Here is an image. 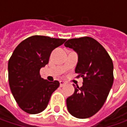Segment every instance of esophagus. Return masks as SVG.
I'll return each mask as SVG.
<instances>
[{"instance_id":"34e87169","label":"esophagus","mask_w":127,"mask_h":127,"mask_svg":"<svg viewBox=\"0 0 127 127\" xmlns=\"http://www.w3.org/2000/svg\"><path fill=\"white\" fill-rule=\"evenodd\" d=\"M59 83H60V86H61V87L64 86V85L66 84V82H65V81H60Z\"/></svg>"}]
</instances>
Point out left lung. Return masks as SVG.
Segmentation results:
<instances>
[{"mask_svg": "<svg viewBox=\"0 0 127 127\" xmlns=\"http://www.w3.org/2000/svg\"><path fill=\"white\" fill-rule=\"evenodd\" d=\"M64 45L78 54L76 73L83 79L82 87L73 84L74 93L66 99L67 109L73 117L88 118L103 106L113 84V63L105 48L89 37L67 40Z\"/></svg>", "mask_w": 127, "mask_h": 127, "instance_id": "left-lung-1", "label": "left lung"}]
</instances>
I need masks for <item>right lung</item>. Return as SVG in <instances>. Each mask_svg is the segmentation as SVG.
<instances>
[{
	"label": "right lung",
	"instance_id": "obj_1",
	"mask_svg": "<svg viewBox=\"0 0 127 127\" xmlns=\"http://www.w3.org/2000/svg\"><path fill=\"white\" fill-rule=\"evenodd\" d=\"M66 39L34 35L18 44L8 61V81L19 107L29 114L46 109L51 94L60 85L44 80L39 71L49 63L51 51Z\"/></svg>",
	"mask_w": 127,
	"mask_h": 127
}]
</instances>
